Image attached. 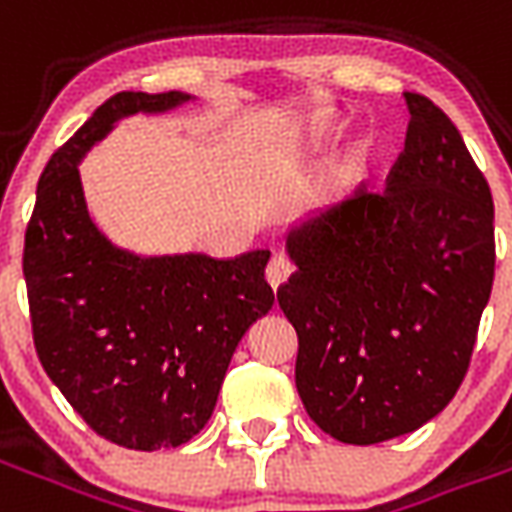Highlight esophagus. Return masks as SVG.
Returning <instances> with one entry per match:
<instances>
[{
  "label": "esophagus",
  "instance_id": "obj_1",
  "mask_svg": "<svg viewBox=\"0 0 512 512\" xmlns=\"http://www.w3.org/2000/svg\"><path fill=\"white\" fill-rule=\"evenodd\" d=\"M290 277V263L285 260V257H279L274 255L271 260H268V266H266V282L271 285V288L277 290L279 285H285Z\"/></svg>",
  "mask_w": 512,
  "mask_h": 512
}]
</instances>
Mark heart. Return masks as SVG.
Listing matches in <instances>:
<instances>
[{"label":"heart","instance_id":"1","mask_svg":"<svg viewBox=\"0 0 512 512\" xmlns=\"http://www.w3.org/2000/svg\"><path fill=\"white\" fill-rule=\"evenodd\" d=\"M340 128H343V117L337 115V112H321V115H315L304 126V131H301V150L304 153H321L329 145H334V139L340 136ZM367 158H370L367 145H356L351 150V156H348V169L359 172L367 164Z\"/></svg>","mask_w":512,"mask_h":512}]
</instances>
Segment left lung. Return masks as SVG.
<instances>
[{
	"mask_svg": "<svg viewBox=\"0 0 512 512\" xmlns=\"http://www.w3.org/2000/svg\"><path fill=\"white\" fill-rule=\"evenodd\" d=\"M406 150L386 189L299 219L277 301L299 334L296 389L312 422L378 444L444 411L494 285V200L461 131L406 93Z\"/></svg>",
	"mask_w": 512,
	"mask_h": 512,
	"instance_id": "obj_1",
	"label": "left lung"
}]
</instances>
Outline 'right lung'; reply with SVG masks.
Returning <instances> with one entry per match:
<instances>
[{
  "label": "right lung",
  "mask_w": 512,
  "mask_h": 512,
  "mask_svg": "<svg viewBox=\"0 0 512 512\" xmlns=\"http://www.w3.org/2000/svg\"><path fill=\"white\" fill-rule=\"evenodd\" d=\"M197 95L117 93L51 156L27 227L24 279L40 365L84 422L128 450H172L211 419L249 326L274 307L271 252L142 255L95 222L79 164L120 120Z\"/></svg>",
  "instance_id": "add662e5"
}]
</instances>
